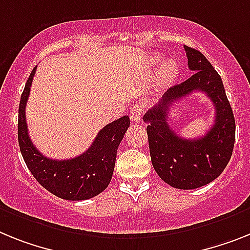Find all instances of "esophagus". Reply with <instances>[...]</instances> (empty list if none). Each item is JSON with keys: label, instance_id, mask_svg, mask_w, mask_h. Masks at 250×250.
I'll use <instances>...</instances> for the list:
<instances>
[{"label": "esophagus", "instance_id": "esophagus-1", "mask_svg": "<svg viewBox=\"0 0 250 250\" xmlns=\"http://www.w3.org/2000/svg\"><path fill=\"white\" fill-rule=\"evenodd\" d=\"M142 112H144V109H142L141 105H133V108L131 109V112H129V117H131V121L132 122H140L142 118Z\"/></svg>", "mask_w": 250, "mask_h": 250}]
</instances>
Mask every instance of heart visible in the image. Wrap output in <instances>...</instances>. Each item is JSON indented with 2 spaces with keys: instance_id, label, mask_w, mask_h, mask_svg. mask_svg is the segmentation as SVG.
<instances>
[{
  "instance_id": "heart-1",
  "label": "heart",
  "mask_w": 250,
  "mask_h": 250,
  "mask_svg": "<svg viewBox=\"0 0 250 250\" xmlns=\"http://www.w3.org/2000/svg\"><path fill=\"white\" fill-rule=\"evenodd\" d=\"M157 61L160 60V56H156ZM178 73V63L175 61L170 60V61H167L163 67H161V71H160V83H171L175 76H177Z\"/></svg>"
}]
</instances>
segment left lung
Instances as JSON below:
<instances>
[{"label": "left lung", "instance_id": "obj_1", "mask_svg": "<svg viewBox=\"0 0 250 250\" xmlns=\"http://www.w3.org/2000/svg\"><path fill=\"white\" fill-rule=\"evenodd\" d=\"M192 76L171 86L163 99L144 115L147 123L151 163L157 175L178 189H194L211 183L228 165L235 142V119L220 75L207 58L187 47ZM193 91H202L214 103L215 123L203 138L188 140L178 136L167 125L168 109Z\"/></svg>", "mask_w": 250, "mask_h": 250}]
</instances>
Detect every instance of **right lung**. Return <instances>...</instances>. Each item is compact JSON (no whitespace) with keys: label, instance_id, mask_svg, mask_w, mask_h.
<instances>
[{"label":"right lung","instance_id":"right-lung-1","mask_svg":"<svg viewBox=\"0 0 250 250\" xmlns=\"http://www.w3.org/2000/svg\"><path fill=\"white\" fill-rule=\"evenodd\" d=\"M37 67L31 71L19 105L18 137L24 161L33 177L54 196L83 201L98 196L110 183L117 150L129 125L128 115L106 125L83 154L68 160H53L37 150L28 133L25 106Z\"/></svg>","mask_w":250,"mask_h":250}]
</instances>
